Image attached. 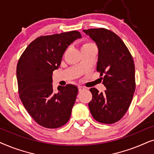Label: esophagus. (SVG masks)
Returning a JSON list of instances; mask_svg holds the SVG:
<instances>
[{
	"mask_svg": "<svg viewBox=\"0 0 154 154\" xmlns=\"http://www.w3.org/2000/svg\"><path fill=\"white\" fill-rule=\"evenodd\" d=\"M85 90V88H83V86H79V92H82L83 90Z\"/></svg>",
	"mask_w": 154,
	"mask_h": 154,
	"instance_id": "1",
	"label": "esophagus"
}]
</instances>
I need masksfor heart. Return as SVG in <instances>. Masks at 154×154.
Segmentation results:
<instances>
[{
	"label": "heart",
	"instance_id": "obj_1",
	"mask_svg": "<svg viewBox=\"0 0 154 154\" xmlns=\"http://www.w3.org/2000/svg\"><path fill=\"white\" fill-rule=\"evenodd\" d=\"M91 45H93V44H92V43H85V44H84V45H83V47H82V48H83V47H86V46Z\"/></svg>",
	"mask_w": 154,
	"mask_h": 154
}]
</instances>
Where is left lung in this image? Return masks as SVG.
Here are the masks:
<instances>
[{
  "instance_id": "obj_1",
  "label": "left lung",
  "mask_w": 154,
  "mask_h": 154,
  "mask_svg": "<svg viewBox=\"0 0 154 154\" xmlns=\"http://www.w3.org/2000/svg\"><path fill=\"white\" fill-rule=\"evenodd\" d=\"M98 48L97 71L104 75V92L90 89L92 99L88 104L96 121L111 124L119 121L128 111L135 90L134 64L131 54L123 41L107 29L83 30Z\"/></svg>"
}]
</instances>
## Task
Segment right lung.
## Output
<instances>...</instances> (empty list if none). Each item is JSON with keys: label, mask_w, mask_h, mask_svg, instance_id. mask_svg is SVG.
Listing matches in <instances>:
<instances>
[{"label": "right lung", "mask_w": 154, "mask_h": 154, "mask_svg": "<svg viewBox=\"0 0 154 154\" xmlns=\"http://www.w3.org/2000/svg\"><path fill=\"white\" fill-rule=\"evenodd\" d=\"M81 37L77 31L38 37L19 60L17 79L21 101L34 121L44 128H60L70 119L79 89L68 84L54 91L52 72L60 67L66 48Z\"/></svg>", "instance_id": "1"}]
</instances>
